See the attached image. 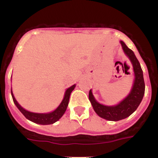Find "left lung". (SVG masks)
<instances>
[{
	"label": "left lung",
	"instance_id": "1",
	"mask_svg": "<svg viewBox=\"0 0 158 158\" xmlns=\"http://www.w3.org/2000/svg\"><path fill=\"white\" fill-rule=\"evenodd\" d=\"M120 44L122 45L124 53L126 55L131 63L134 76H135L131 89L128 95L118 104L114 106H106V105L101 104L95 99L92 94V89H90L89 93V101L95 113L99 117L106 120L113 121V122H117L126 118L132 113L135 112L142 101L144 95V90H145L143 71L141 69L139 61L136 58L133 51L129 49L123 41L121 40Z\"/></svg>",
	"mask_w": 158,
	"mask_h": 158
}]
</instances>
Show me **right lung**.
Masks as SVG:
<instances>
[{
	"mask_svg": "<svg viewBox=\"0 0 158 158\" xmlns=\"http://www.w3.org/2000/svg\"><path fill=\"white\" fill-rule=\"evenodd\" d=\"M75 87H76V84L73 85L72 86L69 87L68 89H66L64 93V96H63V100L59 105L58 107L55 110L49 112L47 113H36V112H32V111H27L25 109H23L21 106L18 103V102L16 100L15 97H14V93L12 92V89H11V95H12L13 100L17 106V108L20 110V112L27 118L28 120L31 121V122H34L36 124H39V125H51L57 121L60 120L62 116L64 114L65 111H66V109H67L68 104H69V97L71 92L74 90Z\"/></svg>",
	"mask_w": 158,
	"mask_h": 158,
	"instance_id": "obj_1",
	"label": "right lung"
}]
</instances>
